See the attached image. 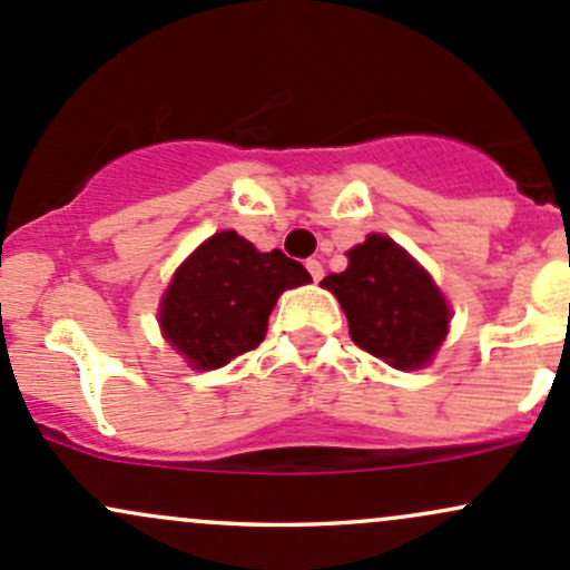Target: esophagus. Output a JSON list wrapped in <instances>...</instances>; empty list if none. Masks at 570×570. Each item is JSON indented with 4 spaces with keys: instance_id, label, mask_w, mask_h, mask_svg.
<instances>
[{
    "instance_id": "obj_1",
    "label": "esophagus",
    "mask_w": 570,
    "mask_h": 570,
    "mask_svg": "<svg viewBox=\"0 0 570 570\" xmlns=\"http://www.w3.org/2000/svg\"><path fill=\"white\" fill-rule=\"evenodd\" d=\"M307 272L312 274V279H315V283H321V279H323V263L315 261V258H309L307 261Z\"/></svg>"
}]
</instances>
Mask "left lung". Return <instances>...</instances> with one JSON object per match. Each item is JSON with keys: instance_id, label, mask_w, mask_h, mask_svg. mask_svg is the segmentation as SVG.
Listing matches in <instances>:
<instances>
[{"instance_id": "8db88e82", "label": "left lung", "mask_w": 570, "mask_h": 570, "mask_svg": "<svg viewBox=\"0 0 570 570\" xmlns=\"http://www.w3.org/2000/svg\"><path fill=\"white\" fill-rule=\"evenodd\" d=\"M345 272L328 274L361 351L396 370H419L434 356L449 332L451 309L430 274L389 236L372 234L347 253Z\"/></svg>"}]
</instances>
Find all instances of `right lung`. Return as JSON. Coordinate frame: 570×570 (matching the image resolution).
<instances>
[{
  "instance_id": "right-lung-1",
  "label": "right lung",
  "mask_w": 570,
  "mask_h": 570,
  "mask_svg": "<svg viewBox=\"0 0 570 570\" xmlns=\"http://www.w3.org/2000/svg\"><path fill=\"white\" fill-rule=\"evenodd\" d=\"M309 279L307 268L279 249L258 253L236 230H223L170 279L160 309L163 334L193 366L217 370L255 351L279 293Z\"/></svg>"
}]
</instances>
